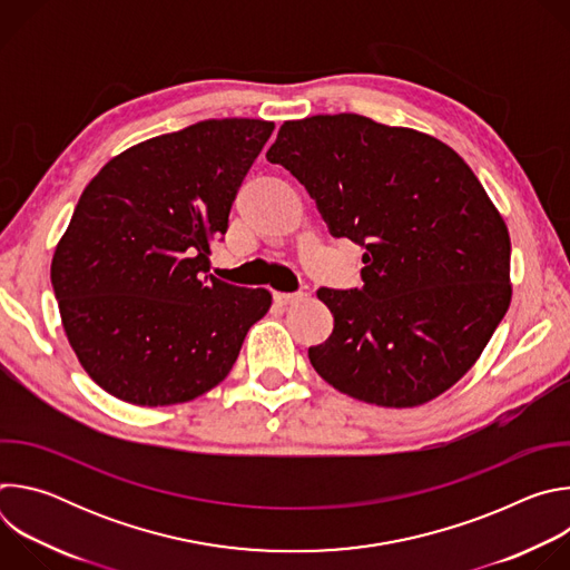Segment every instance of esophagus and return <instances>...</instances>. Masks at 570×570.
<instances>
[{"instance_id":"34e87169","label":"esophagus","mask_w":570,"mask_h":570,"mask_svg":"<svg viewBox=\"0 0 570 570\" xmlns=\"http://www.w3.org/2000/svg\"><path fill=\"white\" fill-rule=\"evenodd\" d=\"M302 295L299 293H275V302L282 304V306H288V304H295L299 302Z\"/></svg>"}]
</instances>
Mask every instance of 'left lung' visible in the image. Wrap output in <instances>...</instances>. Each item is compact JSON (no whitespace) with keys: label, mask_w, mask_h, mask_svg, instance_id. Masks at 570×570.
I'll return each mask as SVG.
<instances>
[{"label":"left lung","mask_w":570,"mask_h":570,"mask_svg":"<svg viewBox=\"0 0 570 570\" xmlns=\"http://www.w3.org/2000/svg\"><path fill=\"white\" fill-rule=\"evenodd\" d=\"M365 248L361 291L320 288L334 332L315 372L358 401L413 409L455 385L510 308V232L444 141L363 115L284 121L266 153Z\"/></svg>","instance_id":"obj_1"}]
</instances>
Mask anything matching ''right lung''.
Masks as SVG:
<instances>
[{"mask_svg": "<svg viewBox=\"0 0 570 570\" xmlns=\"http://www.w3.org/2000/svg\"><path fill=\"white\" fill-rule=\"evenodd\" d=\"M275 124L207 119L135 144L80 194L51 259L67 341L112 396L174 405L218 385L273 295L209 273Z\"/></svg>", "mask_w": 570, "mask_h": 570, "instance_id": "add662e5", "label": "right lung"}]
</instances>
